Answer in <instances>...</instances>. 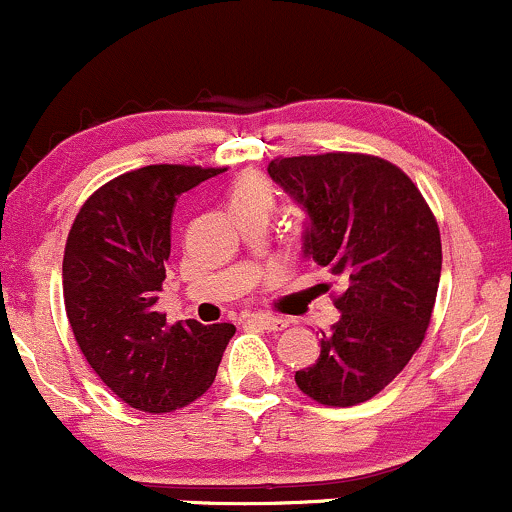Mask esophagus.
<instances>
[{
	"instance_id": "34e87169",
	"label": "esophagus",
	"mask_w": 512,
	"mask_h": 512,
	"mask_svg": "<svg viewBox=\"0 0 512 512\" xmlns=\"http://www.w3.org/2000/svg\"><path fill=\"white\" fill-rule=\"evenodd\" d=\"M248 322H252V325L262 327V330L267 332H281L289 327V322L284 320V317H274V315H264V313H252L248 315Z\"/></svg>"
}]
</instances>
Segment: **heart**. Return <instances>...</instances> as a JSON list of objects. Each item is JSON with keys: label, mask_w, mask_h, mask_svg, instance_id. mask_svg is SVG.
Here are the masks:
<instances>
[{"label": "heart", "mask_w": 512, "mask_h": 512, "mask_svg": "<svg viewBox=\"0 0 512 512\" xmlns=\"http://www.w3.org/2000/svg\"><path fill=\"white\" fill-rule=\"evenodd\" d=\"M228 207L233 214L243 209H272L274 190L260 175H243L233 182L231 195H228Z\"/></svg>", "instance_id": "obj_1"}]
</instances>
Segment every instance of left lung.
I'll use <instances>...</instances> for the list:
<instances>
[{
    "mask_svg": "<svg viewBox=\"0 0 512 512\" xmlns=\"http://www.w3.org/2000/svg\"><path fill=\"white\" fill-rule=\"evenodd\" d=\"M269 178L301 204L303 255L344 281L342 313L296 385L327 407H354L402 373L436 305L440 231L419 187L368 154L274 158Z\"/></svg>",
    "mask_w": 512,
    "mask_h": 512,
    "instance_id": "left-lung-1",
    "label": "left lung"
}]
</instances>
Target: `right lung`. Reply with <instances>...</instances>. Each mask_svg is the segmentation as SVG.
<instances>
[{"mask_svg": "<svg viewBox=\"0 0 512 512\" xmlns=\"http://www.w3.org/2000/svg\"><path fill=\"white\" fill-rule=\"evenodd\" d=\"M226 168L144 166L98 187L79 209L62 262L69 325L81 354L122 402L166 414L209 390L231 322L168 325L156 313L182 192Z\"/></svg>", "mask_w": 512, "mask_h": 512, "instance_id": "obj_1", "label": "right lung"}]
</instances>
